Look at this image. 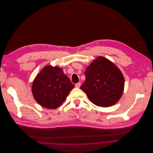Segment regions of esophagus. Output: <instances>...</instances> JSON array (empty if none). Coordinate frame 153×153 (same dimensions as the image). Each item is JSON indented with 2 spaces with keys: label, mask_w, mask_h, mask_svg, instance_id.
Returning a JSON list of instances; mask_svg holds the SVG:
<instances>
[{
  "label": "esophagus",
  "mask_w": 153,
  "mask_h": 153,
  "mask_svg": "<svg viewBox=\"0 0 153 153\" xmlns=\"http://www.w3.org/2000/svg\"><path fill=\"white\" fill-rule=\"evenodd\" d=\"M80 86H81V83H80V82H78V83H76V84H75V87H76V88H79Z\"/></svg>",
  "instance_id": "34e87169"
}]
</instances>
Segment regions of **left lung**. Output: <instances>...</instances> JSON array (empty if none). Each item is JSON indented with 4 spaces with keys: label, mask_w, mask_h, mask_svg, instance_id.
I'll use <instances>...</instances> for the list:
<instances>
[{
    "label": "left lung",
    "mask_w": 153,
    "mask_h": 153,
    "mask_svg": "<svg viewBox=\"0 0 153 153\" xmlns=\"http://www.w3.org/2000/svg\"><path fill=\"white\" fill-rule=\"evenodd\" d=\"M85 81L81 86L90 101L102 107L113 105L121 98L124 89V77L111 61L100 56L85 71Z\"/></svg>",
    "instance_id": "left-lung-1"
}]
</instances>
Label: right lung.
I'll list each match as a JSON object with an SVG mask.
<instances>
[{"label": "right lung", "mask_w": 153, "mask_h": 153, "mask_svg": "<svg viewBox=\"0 0 153 153\" xmlns=\"http://www.w3.org/2000/svg\"><path fill=\"white\" fill-rule=\"evenodd\" d=\"M74 87L62 68L47 65L34 79L31 90L34 99L40 105L55 109L65 101Z\"/></svg>", "instance_id": "1"}]
</instances>
